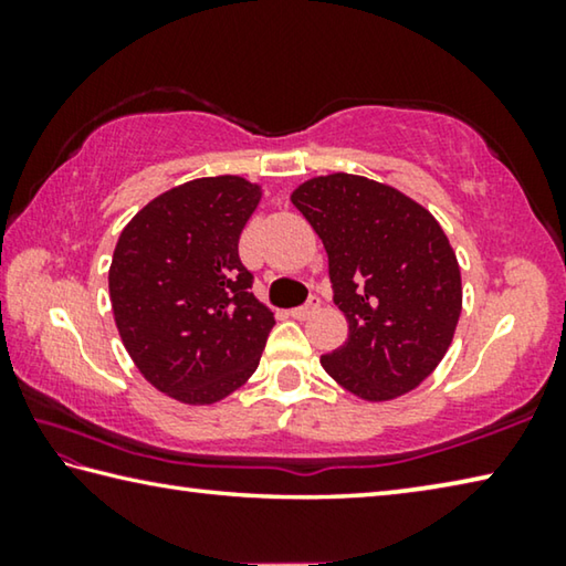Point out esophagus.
Segmentation results:
<instances>
[{"label": "esophagus", "mask_w": 566, "mask_h": 566, "mask_svg": "<svg viewBox=\"0 0 566 566\" xmlns=\"http://www.w3.org/2000/svg\"><path fill=\"white\" fill-rule=\"evenodd\" d=\"M317 310H319V300H317V296H312V300L306 302L304 306H296V310H292V317L294 319H310L312 314H317Z\"/></svg>", "instance_id": "34e87169"}]
</instances>
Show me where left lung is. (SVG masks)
Here are the masks:
<instances>
[{
    "label": "left lung",
    "instance_id": "obj_1",
    "mask_svg": "<svg viewBox=\"0 0 566 566\" xmlns=\"http://www.w3.org/2000/svg\"><path fill=\"white\" fill-rule=\"evenodd\" d=\"M329 256L347 342L322 367L354 397L389 401L444 359L462 314V274L429 209L381 181L334 171L292 191Z\"/></svg>",
    "mask_w": 566,
    "mask_h": 566
}]
</instances>
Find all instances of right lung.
I'll return each mask as SVG.
<instances>
[{
    "mask_svg": "<svg viewBox=\"0 0 566 566\" xmlns=\"http://www.w3.org/2000/svg\"><path fill=\"white\" fill-rule=\"evenodd\" d=\"M260 199L244 177L191 179L142 207L114 247L109 300L124 349L181 405H214L260 367L274 314L239 260Z\"/></svg>",
    "mask_w": 566,
    "mask_h": 566,
    "instance_id": "1",
    "label": "right lung"
}]
</instances>
